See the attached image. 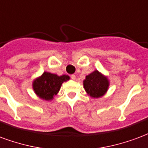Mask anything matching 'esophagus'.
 <instances>
[{"mask_svg":"<svg viewBox=\"0 0 148 148\" xmlns=\"http://www.w3.org/2000/svg\"><path fill=\"white\" fill-rule=\"evenodd\" d=\"M71 79H72L73 80H75V75H71Z\"/></svg>","mask_w":148,"mask_h":148,"instance_id":"34e87169","label":"esophagus"}]
</instances>
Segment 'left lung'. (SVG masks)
<instances>
[{
	"instance_id": "8db88e82",
	"label": "left lung",
	"mask_w": 148,
	"mask_h": 148,
	"mask_svg": "<svg viewBox=\"0 0 148 148\" xmlns=\"http://www.w3.org/2000/svg\"><path fill=\"white\" fill-rule=\"evenodd\" d=\"M110 81L108 78L98 70L86 75L84 80V88L91 98L99 99L103 96L109 89Z\"/></svg>"
}]
</instances>
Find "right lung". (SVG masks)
Returning <instances> with one entry per match:
<instances>
[{
    "instance_id": "obj_1",
    "label": "right lung",
    "mask_w": 148,
    "mask_h": 148,
    "mask_svg": "<svg viewBox=\"0 0 148 148\" xmlns=\"http://www.w3.org/2000/svg\"><path fill=\"white\" fill-rule=\"evenodd\" d=\"M69 79V76L67 75H58L57 74L44 72L42 75L34 79L32 83V87L35 95L39 99L51 101L59 92L62 84Z\"/></svg>"
}]
</instances>
